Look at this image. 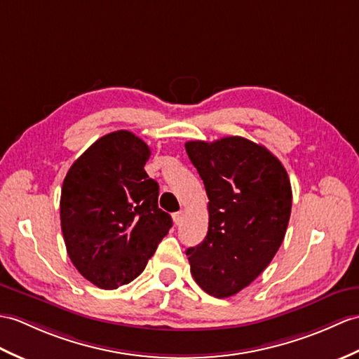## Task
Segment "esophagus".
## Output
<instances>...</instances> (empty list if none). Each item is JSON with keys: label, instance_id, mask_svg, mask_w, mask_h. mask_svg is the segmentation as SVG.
Here are the masks:
<instances>
[{"label": "esophagus", "instance_id": "1", "mask_svg": "<svg viewBox=\"0 0 359 359\" xmlns=\"http://www.w3.org/2000/svg\"><path fill=\"white\" fill-rule=\"evenodd\" d=\"M172 220H174V223H176V224H180L182 220H183V211L174 212V214H172Z\"/></svg>", "mask_w": 359, "mask_h": 359}]
</instances>
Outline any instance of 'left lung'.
Returning a JSON list of instances; mask_svg holds the SVG:
<instances>
[{"instance_id":"left-lung-1","label":"left lung","mask_w":359,"mask_h":359,"mask_svg":"<svg viewBox=\"0 0 359 359\" xmlns=\"http://www.w3.org/2000/svg\"><path fill=\"white\" fill-rule=\"evenodd\" d=\"M206 189L208 234L188 248L191 273L206 294L236 295L268 266L285 238L292 189L268 148L240 136L185 144Z\"/></svg>"}]
</instances>
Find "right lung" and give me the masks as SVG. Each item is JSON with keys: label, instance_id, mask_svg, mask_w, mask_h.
Wrapping results in <instances>:
<instances>
[{"label": "right lung", "instance_id": "1", "mask_svg": "<svg viewBox=\"0 0 359 359\" xmlns=\"http://www.w3.org/2000/svg\"><path fill=\"white\" fill-rule=\"evenodd\" d=\"M151 156L127 130L97 139L74 161L61 191V229L74 268L101 289L144 272L172 226L157 205L159 185L144 166Z\"/></svg>", "mask_w": 359, "mask_h": 359}]
</instances>
